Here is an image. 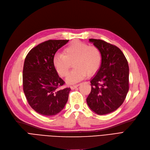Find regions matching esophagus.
<instances>
[{
  "instance_id": "obj_1",
  "label": "esophagus",
  "mask_w": 150,
  "mask_h": 150,
  "mask_svg": "<svg viewBox=\"0 0 150 150\" xmlns=\"http://www.w3.org/2000/svg\"><path fill=\"white\" fill-rule=\"evenodd\" d=\"M79 86V84H76V85H74V86H71V88L72 89V90H73V89H75V88H76L77 87H78Z\"/></svg>"
}]
</instances>
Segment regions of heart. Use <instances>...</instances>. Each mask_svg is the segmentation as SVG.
<instances>
[{"mask_svg":"<svg viewBox=\"0 0 150 150\" xmlns=\"http://www.w3.org/2000/svg\"><path fill=\"white\" fill-rule=\"evenodd\" d=\"M102 54L97 47L75 41L65 47L64 55L57 53L53 59V64L58 73L67 76L72 63L74 68L67 77L68 84H74L83 79L87 76L95 74L99 70Z\"/></svg>","mask_w":150,"mask_h":150,"instance_id":"1","label":"heart"}]
</instances>
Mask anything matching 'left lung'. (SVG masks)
<instances>
[{
  "instance_id": "1",
  "label": "left lung",
  "mask_w": 150,
  "mask_h": 150,
  "mask_svg": "<svg viewBox=\"0 0 150 150\" xmlns=\"http://www.w3.org/2000/svg\"><path fill=\"white\" fill-rule=\"evenodd\" d=\"M102 54L101 67L91 81V92L87 103L93 112L104 115L116 110L129 91V68L124 53L115 45L100 40L90 39Z\"/></svg>"
}]
</instances>
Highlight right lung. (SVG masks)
Returning a JSON list of instances; mask_svg holds the SVG:
<instances>
[{"mask_svg": "<svg viewBox=\"0 0 150 150\" xmlns=\"http://www.w3.org/2000/svg\"><path fill=\"white\" fill-rule=\"evenodd\" d=\"M69 40H49L29 52L23 71V91L29 105L42 115L51 116L60 112L67 103L70 88L64 84L53 64L57 50Z\"/></svg>", "mask_w": 150, "mask_h": 150, "instance_id": "add662e5", "label": "right lung"}]
</instances>
